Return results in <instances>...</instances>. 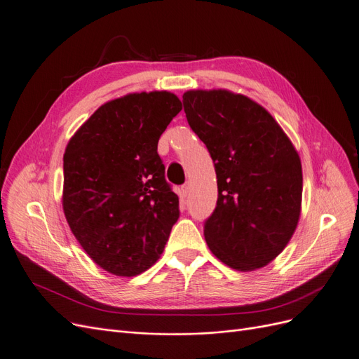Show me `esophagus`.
Returning a JSON list of instances; mask_svg holds the SVG:
<instances>
[{
  "label": "esophagus",
  "instance_id": "34e87169",
  "mask_svg": "<svg viewBox=\"0 0 359 359\" xmlns=\"http://www.w3.org/2000/svg\"><path fill=\"white\" fill-rule=\"evenodd\" d=\"M189 192H191V184L189 183H184L183 187H182V195L183 196H188Z\"/></svg>",
  "mask_w": 359,
  "mask_h": 359
}]
</instances>
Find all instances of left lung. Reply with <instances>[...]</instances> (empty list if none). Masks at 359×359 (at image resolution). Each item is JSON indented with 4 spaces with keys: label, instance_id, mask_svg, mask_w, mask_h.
I'll return each mask as SVG.
<instances>
[{
    "label": "left lung",
    "instance_id": "left-lung-1",
    "mask_svg": "<svg viewBox=\"0 0 359 359\" xmlns=\"http://www.w3.org/2000/svg\"><path fill=\"white\" fill-rule=\"evenodd\" d=\"M183 108L217 176V204L204 223L208 248L236 271L266 266L299 223L303 176L297 151L273 116L244 95L189 90Z\"/></svg>",
    "mask_w": 359,
    "mask_h": 359
}]
</instances>
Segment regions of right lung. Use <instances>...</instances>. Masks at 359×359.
I'll return each mask as SVG.
<instances>
[{"mask_svg": "<svg viewBox=\"0 0 359 359\" xmlns=\"http://www.w3.org/2000/svg\"><path fill=\"white\" fill-rule=\"evenodd\" d=\"M182 111L170 91L106 102L63 155V213L78 243L106 272L136 276L163 255L179 219L158 140Z\"/></svg>", "mask_w": 359, "mask_h": 359, "instance_id": "add662e5", "label": "right lung"}]
</instances>
